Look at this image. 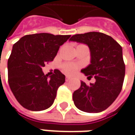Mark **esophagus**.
Returning a JSON list of instances; mask_svg holds the SVG:
<instances>
[{
    "label": "esophagus",
    "mask_w": 135,
    "mask_h": 135,
    "mask_svg": "<svg viewBox=\"0 0 135 135\" xmlns=\"http://www.w3.org/2000/svg\"><path fill=\"white\" fill-rule=\"evenodd\" d=\"M71 79H72V78L69 77V76H66V81H69L71 80Z\"/></svg>",
    "instance_id": "esophagus-1"
}]
</instances>
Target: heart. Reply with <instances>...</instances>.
I'll return each instance as SVG.
<instances>
[{"mask_svg":"<svg viewBox=\"0 0 135 135\" xmlns=\"http://www.w3.org/2000/svg\"><path fill=\"white\" fill-rule=\"evenodd\" d=\"M79 66L78 63H73V62H66L62 65V71L68 75H73L74 74L79 68Z\"/></svg>","mask_w":135,"mask_h":135,"instance_id":"b5f03b06","label":"heart"}]
</instances>
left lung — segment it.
Returning a JSON list of instances; mask_svg holds the SVG:
<instances>
[{"mask_svg":"<svg viewBox=\"0 0 135 135\" xmlns=\"http://www.w3.org/2000/svg\"><path fill=\"white\" fill-rule=\"evenodd\" d=\"M69 41L88 46L91 64L81 72L96 80L90 85L81 81L73 95L74 103L83 112H102L114 102L122 88L126 73L122 48L112 37L97 32L77 34Z\"/></svg>","mask_w":135,"mask_h":135,"instance_id":"1","label":"left lung"}]
</instances>
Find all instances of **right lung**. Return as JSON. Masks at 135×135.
<instances>
[{
    "label": "right lung",
    "instance_id": "1",
    "mask_svg": "<svg viewBox=\"0 0 135 135\" xmlns=\"http://www.w3.org/2000/svg\"><path fill=\"white\" fill-rule=\"evenodd\" d=\"M70 35L49 33L28 35L13 46L7 62L8 82L17 101L28 110L41 111L54 103L65 75L58 69L48 77L42 67L53 61L60 47Z\"/></svg>",
    "mask_w": 135,
    "mask_h": 135
}]
</instances>
